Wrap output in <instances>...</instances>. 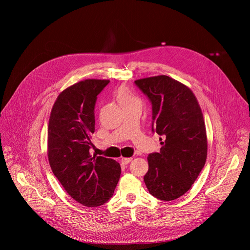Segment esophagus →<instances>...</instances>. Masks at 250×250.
I'll return each mask as SVG.
<instances>
[{
  "instance_id": "34e87169",
  "label": "esophagus",
  "mask_w": 250,
  "mask_h": 250,
  "mask_svg": "<svg viewBox=\"0 0 250 250\" xmlns=\"http://www.w3.org/2000/svg\"><path fill=\"white\" fill-rule=\"evenodd\" d=\"M131 160H132L131 157H122V158H121V162H122L123 164H128Z\"/></svg>"
}]
</instances>
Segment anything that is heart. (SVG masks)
<instances>
[{"label":"heart","instance_id":"b5f03b06","mask_svg":"<svg viewBox=\"0 0 250 250\" xmlns=\"http://www.w3.org/2000/svg\"><path fill=\"white\" fill-rule=\"evenodd\" d=\"M117 97L124 109L127 108V106H131V105L141 106V104H142L140 98L137 95H135L130 89H128L126 87L120 88L118 90Z\"/></svg>","mask_w":250,"mask_h":250}]
</instances>
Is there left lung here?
I'll return each instance as SVG.
<instances>
[{
	"label": "left lung",
	"mask_w": 250,
	"mask_h": 250,
	"mask_svg": "<svg viewBox=\"0 0 250 250\" xmlns=\"http://www.w3.org/2000/svg\"><path fill=\"white\" fill-rule=\"evenodd\" d=\"M134 83L151 102L152 131L165 138L160 151L147 157L145 183L155 198L172 201L191 189L205 166L208 140L203 113L191 89L169 76Z\"/></svg>",
	"instance_id": "8db88e82"
}]
</instances>
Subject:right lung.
<instances>
[{"label": "right lung", "instance_id": "1", "mask_svg": "<svg viewBox=\"0 0 250 250\" xmlns=\"http://www.w3.org/2000/svg\"><path fill=\"white\" fill-rule=\"evenodd\" d=\"M109 83L86 79L68 87L57 97L48 123L51 170L71 198L86 207L108 202L121 176L116 160L90 154L97 96Z\"/></svg>", "mask_w": 250, "mask_h": 250}]
</instances>
